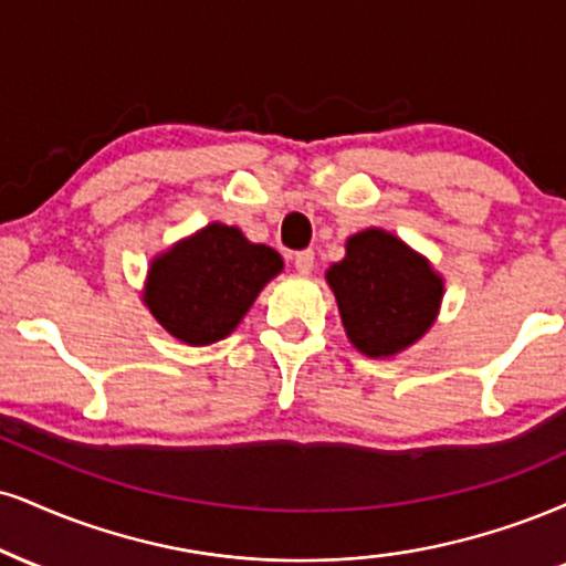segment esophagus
I'll return each mask as SVG.
<instances>
[{"mask_svg":"<svg viewBox=\"0 0 566 566\" xmlns=\"http://www.w3.org/2000/svg\"><path fill=\"white\" fill-rule=\"evenodd\" d=\"M313 250H301V253H295V269L297 274H311L313 271Z\"/></svg>","mask_w":566,"mask_h":566,"instance_id":"esophagus-1","label":"esophagus"}]
</instances>
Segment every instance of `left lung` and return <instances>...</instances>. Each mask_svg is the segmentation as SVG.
Masks as SVG:
<instances>
[{
    "mask_svg": "<svg viewBox=\"0 0 566 566\" xmlns=\"http://www.w3.org/2000/svg\"><path fill=\"white\" fill-rule=\"evenodd\" d=\"M345 335L369 358H392L430 332L446 282L430 258L385 229H364L345 242V258L326 269Z\"/></svg>",
    "mask_w": 566,
    "mask_h": 566,
    "instance_id": "1",
    "label": "left lung"
}]
</instances>
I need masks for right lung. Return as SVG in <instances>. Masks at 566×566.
Masks as SVG:
<instances>
[{"label": "right lung", "instance_id": "right-lung-1", "mask_svg": "<svg viewBox=\"0 0 566 566\" xmlns=\"http://www.w3.org/2000/svg\"><path fill=\"white\" fill-rule=\"evenodd\" d=\"M282 269L274 248L213 221L149 261L142 301L168 335L200 348L229 337Z\"/></svg>", "mask_w": 566, "mask_h": 566}]
</instances>
